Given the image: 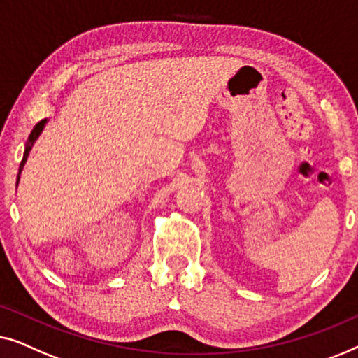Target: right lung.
<instances>
[{
	"instance_id": "1",
	"label": "right lung",
	"mask_w": 358,
	"mask_h": 358,
	"mask_svg": "<svg viewBox=\"0 0 358 358\" xmlns=\"http://www.w3.org/2000/svg\"><path fill=\"white\" fill-rule=\"evenodd\" d=\"M45 123H47V120H42V122H38V123L35 124V127H34L32 133H30L29 139H27V143H26V150H24V157H22V160H21V165H19V173L22 172V167H24V164H26V160H27V157H29L30 149H32L34 143H35V141H37V138L40 136V133H42V131H43V128H45ZM17 183H19V175H17Z\"/></svg>"
}]
</instances>
